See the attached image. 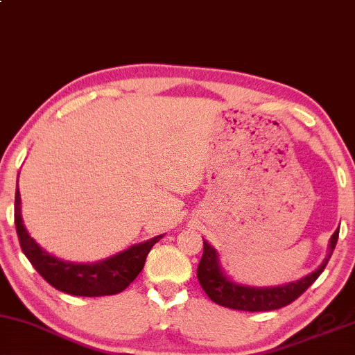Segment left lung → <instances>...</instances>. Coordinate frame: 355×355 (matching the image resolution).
<instances>
[{"label": "left lung", "instance_id": "left-lung-1", "mask_svg": "<svg viewBox=\"0 0 355 355\" xmlns=\"http://www.w3.org/2000/svg\"><path fill=\"white\" fill-rule=\"evenodd\" d=\"M336 230L331 234L329 243V254H327L325 260L318 270L311 272V275L302 277L300 281L288 282L284 286H275V287H250L236 284L232 281L225 272H223L219 260V254L217 250L211 246L208 241L203 239V255L196 268V276L203 291L206 292L212 302L220 304V306L238 309V311H250V313H257V311H271L279 309L282 306H287L292 302L302 295L306 288L318 279L320 272L329 263V260L334 254L336 241H338Z\"/></svg>", "mask_w": 355, "mask_h": 355}]
</instances>
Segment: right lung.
<instances>
[{"label":"right lung","instance_id":"1","mask_svg":"<svg viewBox=\"0 0 355 355\" xmlns=\"http://www.w3.org/2000/svg\"><path fill=\"white\" fill-rule=\"evenodd\" d=\"M14 220L20 248L35 270L57 291L76 297L116 295L125 291L144 268L146 257L152 246L163 236L159 234L149 241L135 244L123 252L96 263H74L57 259L42 249L26 232L20 212L19 179L15 189Z\"/></svg>","mask_w":355,"mask_h":355}]
</instances>
